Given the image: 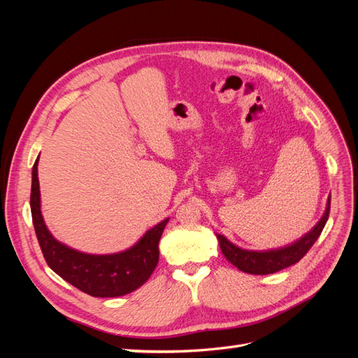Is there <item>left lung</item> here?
<instances>
[{
	"instance_id": "obj_1",
	"label": "left lung",
	"mask_w": 358,
	"mask_h": 358,
	"mask_svg": "<svg viewBox=\"0 0 358 358\" xmlns=\"http://www.w3.org/2000/svg\"><path fill=\"white\" fill-rule=\"evenodd\" d=\"M329 213H330V199L327 203L326 213H324L321 221L313 227V230L310 233H308L305 237H301V239L294 245L282 248V249H276V251H267V252L246 251V249L234 246L221 234H216V237H218L220 241V246L224 257L229 259L233 266L242 270V272L251 273V275L276 273L279 270L299 263L300 259L308 254L309 249L320 237L324 225H326L329 220Z\"/></svg>"
}]
</instances>
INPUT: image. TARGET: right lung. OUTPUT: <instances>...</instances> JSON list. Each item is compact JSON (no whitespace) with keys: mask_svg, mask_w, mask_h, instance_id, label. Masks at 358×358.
<instances>
[{"mask_svg":"<svg viewBox=\"0 0 358 358\" xmlns=\"http://www.w3.org/2000/svg\"><path fill=\"white\" fill-rule=\"evenodd\" d=\"M32 167L31 215L40 249L48 266L69 284L92 297H119L142 287L158 264V243L169 220L150 229L137 245L113 255H90L67 248L52 237L41 218L37 176Z\"/></svg>","mask_w":358,"mask_h":358,"instance_id":"right-lung-1","label":"right lung"}]
</instances>
